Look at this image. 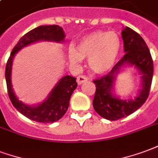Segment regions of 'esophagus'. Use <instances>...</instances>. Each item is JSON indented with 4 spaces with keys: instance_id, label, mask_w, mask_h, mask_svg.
Here are the masks:
<instances>
[{
    "instance_id": "34e87169",
    "label": "esophagus",
    "mask_w": 158,
    "mask_h": 158,
    "mask_svg": "<svg viewBox=\"0 0 158 158\" xmlns=\"http://www.w3.org/2000/svg\"><path fill=\"white\" fill-rule=\"evenodd\" d=\"M87 78L85 77V76H82V75H81L79 77H77V81L78 85H81V84H82L85 81H87Z\"/></svg>"
}]
</instances>
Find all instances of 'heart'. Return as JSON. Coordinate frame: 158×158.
<instances>
[{
    "label": "heart",
    "instance_id": "b5f03b06",
    "mask_svg": "<svg viewBox=\"0 0 158 158\" xmlns=\"http://www.w3.org/2000/svg\"><path fill=\"white\" fill-rule=\"evenodd\" d=\"M120 49V40L114 32L96 31L81 38L75 49L69 50V59L78 63L87 59L90 70L97 74H106L114 65Z\"/></svg>",
    "mask_w": 158,
    "mask_h": 158
}]
</instances>
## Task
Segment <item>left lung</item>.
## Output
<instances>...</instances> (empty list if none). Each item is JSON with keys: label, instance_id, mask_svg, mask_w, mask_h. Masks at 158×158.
Returning <instances> with one entry per match:
<instances>
[{"label": "left lung", "instance_id": "obj_1", "mask_svg": "<svg viewBox=\"0 0 158 158\" xmlns=\"http://www.w3.org/2000/svg\"><path fill=\"white\" fill-rule=\"evenodd\" d=\"M121 33L125 55L106 76L93 81L96 85L93 108L100 116L109 120L124 118L140 108L149 96L152 81L153 61L146 42L130 27L124 28ZM125 64L134 66L142 78V89L134 100H120L112 93L116 76Z\"/></svg>", "mask_w": 158, "mask_h": 158}]
</instances>
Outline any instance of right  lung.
Returning a JSON list of instances; mask_svg holds the SVG:
<instances>
[{
	"label": "right lung",
	"instance_id": "add662e5",
	"mask_svg": "<svg viewBox=\"0 0 158 158\" xmlns=\"http://www.w3.org/2000/svg\"><path fill=\"white\" fill-rule=\"evenodd\" d=\"M64 39L65 33L63 28L58 25L40 26L29 31L21 38L13 48L11 55L8 59L6 65L5 77L10 100L12 105L22 114L33 121L40 123H54L61 118L67 111L71 94L77 87V82L76 81L77 78L71 76L63 77L60 79L58 83L55 85L48 98H46L44 102L37 105H26L18 100L11 86V76L13 58L20 49L33 43L40 40L60 43L64 41Z\"/></svg>",
	"mask_w": 158,
	"mask_h": 158
}]
</instances>
